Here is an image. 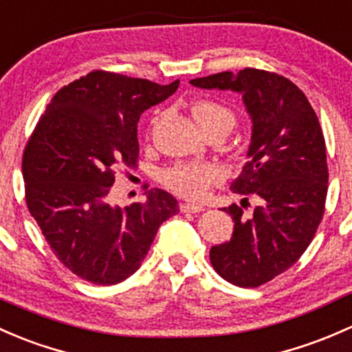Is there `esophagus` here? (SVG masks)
Instances as JSON below:
<instances>
[{"label": "esophagus", "instance_id": "34e87169", "mask_svg": "<svg viewBox=\"0 0 352 352\" xmlns=\"http://www.w3.org/2000/svg\"><path fill=\"white\" fill-rule=\"evenodd\" d=\"M180 210H182L184 214H195V212H202L204 207L197 204H188V202H182V204H180Z\"/></svg>", "mask_w": 352, "mask_h": 352}]
</instances>
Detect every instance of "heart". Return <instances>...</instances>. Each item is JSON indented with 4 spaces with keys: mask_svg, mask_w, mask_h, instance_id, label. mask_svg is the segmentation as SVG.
<instances>
[{
    "mask_svg": "<svg viewBox=\"0 0 352 352\" xmlns=\"http://www.w3.org/2000/svg\"><path fill=\"white\" fill-rule=\"evenodd\" d=\"M195 120L206 133L216 128L234 126V113L221 102L212 99H201L192 108ZM160 116H153L150 121V129L158 124ZM162 184L173 194L188 201H204L214 187L224 180V172L216 164L210 162H179L162 172Z\"/></svg>",
    "mask_w": 352,
    "mask_h": 352,
    "instance_id": "1",
    "label": "heart"
}]
</instances>
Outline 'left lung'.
Returning <instances> with one entry per match:
<instances>
[{
  "instance_id": "obj_1",
  "label": "left lung",
  "mask_w": 352,
  "mask_h": 352,
  "mask_svg": "<svg viewBox=\"0 0 352 352\" xmlns=\"http://www.w3.org/2000/svg\"><path fill=\"white\" fill-rule=\"evenodd\" d=\"M202 89L243 94L253 136L241 175L231 184L253 214L224 207L234 221L229 243L210 248V263L226 282L256 288L292 268L316 236L327 199V153L319 118L303 92L287 77L246 67L190 80ZM244 207V206H243Z\"/></svg>"
}]
</instances>
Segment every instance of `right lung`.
I'll list each match as a JSON object with an SVG mask.
<instances>
[{
    "instance_id": "right-lung-1",
    "label": "right lung",
    "mask_w": 352,
    "mask_h": 352,
    "mask_svg": "<svg viewBox=\"0 0 352 352\" xmlns=\"http://www.w3.org/2000/svg\"><path fill=\"white\" fill-rule=\"evenodd\" d=\"M177 87L179 80L160 86L92 70L55 92L25 145L30 214L57 260L89 283L106 287L129 278L162 223L179 212L177 199L160 188L129 207L109 204L116 173L138 166L140 114Z\"/></svg>"
}]
</instances>
